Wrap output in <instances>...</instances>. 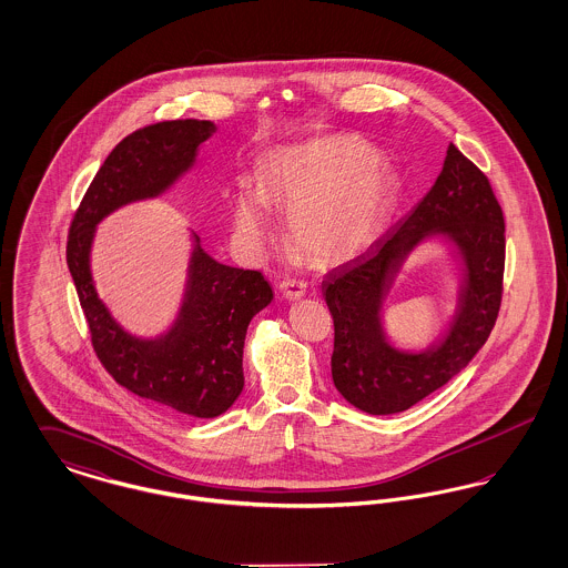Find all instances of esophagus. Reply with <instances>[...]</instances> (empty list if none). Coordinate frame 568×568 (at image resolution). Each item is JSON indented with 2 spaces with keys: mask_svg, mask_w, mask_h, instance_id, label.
I'll return each instance as SVG.
<instances>
[{
  "mask_svg": "<svg viewBox=\"0 0 568 568\" xmlns=\"http://www.w3.org/2000/svg\"><path fill=\"white\" fill-rule=\"evenodd\" d=\"M278 290H281V294L287 297V300H297V297H302L306 294V283H304L302 278L287 276V278H283V281H281Z\"/></svg>",
  "mask_w": 568,
  "mask_h": 568,
  "instance_id": "1",
  "label": "esophagus"
}]
</instances>
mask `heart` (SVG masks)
Segmentation results:
<instances>
[{
  "instance_id": "obj_1",
  "label": "heart",
  "mask_w": 568,
  "mask_h": 568,
  "mask_svg": "<svg viewBox=\"0 0 568 568\" xmlns=\"http://www.w3.org/2000/svg\"><path fill=\"white\" fill-rule=\"evenodd\" d=\"M396 195L394 170L368 142L329 135L271 153L260 185L241 183L234 223L244 243H262L272 227V202L290 211V234L306 255L336 262L377 239Z\"/></svg>"
}]
</instances>
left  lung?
Instances as JSON below:
<instances>
[{"label": "left lung", "instance_id": "1", "mask_svg": "<svg viewBox=\"0 0 568 568\" xmlns=\"http://www.w3.org/2000/svg\"><path fill=\"white\" fill-rule=\"evenodd\" d=\"M434 235L459 248L465 266L459 308L443 342L424 353H400L386 343L379 306L407 253ZM503 274V209L486 174L449 144L424 200L362 255L325 274L336 389L371 415L400 413L430 396L486 345L500 311Z\"/></svg>", "mask_w": 568, "mask_h": 568}]
</instances>
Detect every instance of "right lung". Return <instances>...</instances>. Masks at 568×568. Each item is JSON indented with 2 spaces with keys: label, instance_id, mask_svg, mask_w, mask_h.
<instances>
[{
  "label": "right lung",
  "instance_id": "obj_1",
  "mask_svg": "<svg viewBox=\"0 0 568 568\" xmlns=\"http://www.w3.org/2000/svg\"><path fill=\"white\" fill-rule=\"evenodd\" d=\"M215 130L211 121L179 119L123 138L84 193L65 251L93 352L110 377L140 398L202 419L225 413L243 392L246 327L272 300L264 274L219 264L195 236L176 322L158 338H138L112 320L98 297L89 255L104 216L170 190Z\"/></svg>",
  "mask_w": 568,
  "mask_h": 568
}]
</instances>
